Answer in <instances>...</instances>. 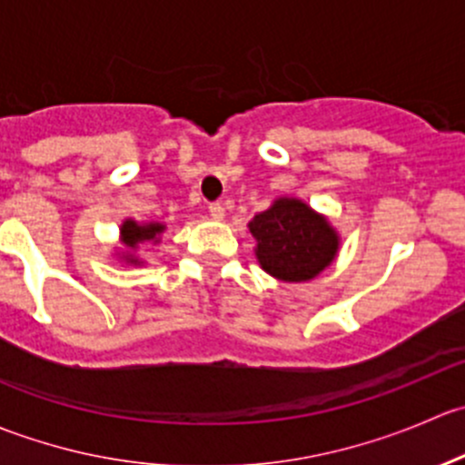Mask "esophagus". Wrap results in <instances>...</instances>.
Returning <instances> with one entry per match:
<instances>
[{
  "instance_id": "1",
  "label": "esophagus",
  "mask_w": 465,
  "mask_h": 465,
  "mask_svg": "<svg viewBox=\"0 0 465 465\" xmlns=\"http://www.w3.org/2000/svg\"><path fill=\"white\" fill-rule=\"evenodd\" d=\"M209 213H211V218L223 220L224 218V206L220 204V203H211L209 204Z\"/></svg>"
}]
</instances>
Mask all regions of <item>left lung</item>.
Returning a JSON list of instances; mask_svg holds the SVG:
<instances>
[{"label": "left lung", "instance_id": "1", "mask_svg": "<svg viewBox=\"0 0 465 465\" xmlns=\"http://www.w3.org/2000/svg\"><path fill=\"white\" fill-rule=\"evenodd\" d=\"M256 256L267 274L288 283L311 281L337 254V233L302 200L281 198L250 223Z\"/></svg>", "mask_w": 465, "mask_h": 465}]
</instances>
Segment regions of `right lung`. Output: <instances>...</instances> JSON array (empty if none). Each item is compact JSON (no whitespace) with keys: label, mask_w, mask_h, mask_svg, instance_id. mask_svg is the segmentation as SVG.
Here are the masks:
<instances>
[{"label":"right lung","mask_w":465,"mask_h":465,"mask_svg":"<svg viewBox=\"0 0 465 465\" xmlns=\"http://www.w3.org/2000/svg\"><path fill=\"white\" fill-rule=\"evenodd\" d=\"M163 232V224L150 223V224H137L134 220H125L124 227H121V233H124V242L128 250H134V245L142 241H153L159 233ZM130 262H137L133 254H128Z\"/></svg>","instance_id":"obj_1"}]
</instances>
